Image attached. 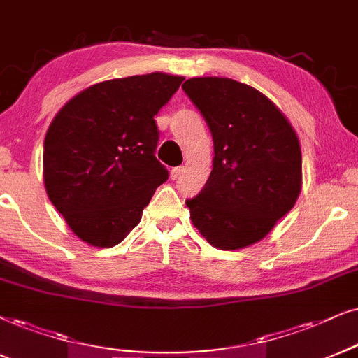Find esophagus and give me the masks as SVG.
<instances>
[{"label": "esophagus", "mask_w": 358, "mask_h": 358, "mask_svg": "<svg viewBox=\"0 0 358 358\" xmlns=\"http://www.w3.org/2000/svg\"><path fill=\"white\" fill-rule=\"evenodd\" d=\"M183 171H185V166H175V169L170 170V178L171 180L180 178V175H182Z\"/></svg>", "instance_id": "esophagus-1"}]
</instances>
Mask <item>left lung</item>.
<instances>
[{
	"label": "left lung",
	"mask_w": 358,
	"mask_h": 358,
	"mask_svg": "<svg viewBox=\"0 0 358 358\" xmlns=\"http://www.w3.org/2000/svg\"><path fill=\"white\" fill-rule=\"evenodd\" d=\"M183 90L213 135L210 178L187 201L194 228L218 250L266 238L292 210L302 188L301 143L275 103L228 78H193Z\"/></svg>",
	"instance_id": "8db88e82"
}]
</instances>
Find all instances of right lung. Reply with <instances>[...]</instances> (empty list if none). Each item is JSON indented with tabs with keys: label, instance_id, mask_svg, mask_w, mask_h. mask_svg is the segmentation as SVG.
<instances>
[{
	"label": "right lung",
	"instance_id": "right-lung-1",
	"mask_svg": "<svg viewBox=\"0 0 358 358\" xmlns=\"http://www.w3.org/2000/svg\"><path fill=\"white\" fill-rule=\"evenodd\" d=\"M183 79L152 72L103 80L80 90L52 119L44 137V187L84 243L119 244L166 182L169 170L155 157V115Z\"/></svg>",
	"mask_w": 358,
	"mask_h": 358
}]
</instances>
